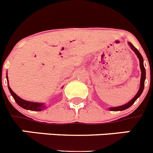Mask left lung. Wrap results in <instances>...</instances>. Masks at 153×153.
Wrapping results in <instances>:
<instances>
[{
  "label": "left lung",
  "instance_id": "obj_1",
  "mask_svg": "<svg viewBox=\"0 0 153 153\" xmlns=\"http://www.w3.org/2000/svg\"><path fill=\"white\" fill-rule=\"evenodd\" d=\"M128 44L129 45L132 51H134L135 53L137 55L138 58H139V60H140V69H141V80H140V90L138 91V93H136V95L133 98L129 101V102H127L126 104L125 105H123V106H117V107H111L109 108V110H111V111H122V110H125V109H128L129 107H130L132 106V104L134 103L135 101L137 100L139 97H140V95L142 94L143 93V90H144V85H145V79H146V70H145V67H144V65H143V58L142 56L141 53L139 52L137 49H136V47L132 45L131 44L130 42L128 43Z\"/></svg>",
  "mask_w": 153,
  "mask_h": 153
}]
</instances>
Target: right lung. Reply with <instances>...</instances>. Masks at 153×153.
Instances as JSON below:
<instances>
[{
	"instance_id": "obj_1",
	"label": "right lung",
	"mask_w": 153,
	"mask_h": 153,
	"mask_svg": "<svg viewBox=\"0 0 153 153\" xmlns=\"http://www.w3.org/2000/svg\"><path fill=\"white\" fill-rule=\"evenodd\" d=\"M8 89H9V91H10V94L12 95V97H13L15 102L18 104L19 106L21 107L24 108L25 109H29V110H32V111H41L43 109H44L46 108V106L44 105V103H40V102H30V101L24 100L23 99H21V97H19L15 93H13V90L10 89V87L8 86Z\"/></svg>"
}]
</instances>
